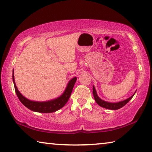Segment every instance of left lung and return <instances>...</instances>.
Returning <instances> with one entry per match:
<instances>
[{
	"mask_svg": "<svg viewBox=\"0 0 152 152\" xmlns=\"http://www.w3.org/2000/svg\"><path fill=\"white\" fill-rule=\"evenodd\" d=\"M92 92H93V95H94V98L95 101H96V103L103 108H105V109H110V110H117L121 108H122L123 106L127 103V102L130 101L131 99H132L133 96H134L135 93L133 94V95H132V96L128 98L127 99H125V101H122L120 102H107L104 101L103 100H102L101 99H100L98 96L97 92L96 91V89H95L94 86H93V88H92Z\"/></svg>",
	"mask_w": 152,
	"mask_h": 152,
	"instance_id": "8db88e82",
	"label": "left lung"
}]
</instances>
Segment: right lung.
I'll return each mask as SVG.
<instances>
[{
	"mask_svg": "<svg viewBox=\"0 0 152 152\" xmlns=\"http://www.w3.org/2000/svg\"><path fill=\"white\" fill-rule=\"evenodd\" d=\"M77 78L74 77L72 80H70L68 83L65 91L63 92V94L60 96L56 98L55 99L50 100L48 101H33L31 100L27 99L24 96H23L21 93L19 91L17 87L15 84V78H14V70L12 71V81L14 83L15 92L19 98V101L21 102V103L26 107L28 109L33 110L35 112L43 113H50L55 112L56 110L60 109L68 102L69 98H70L72 89L74 88V84L76 81Z\"/></svg>",
	"mask_w": 152,
	"mask_h": 152,
	"instance_id": "right-lung-1",
	"label": "right lung"
}]
</instances>
